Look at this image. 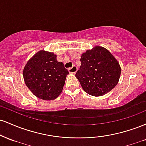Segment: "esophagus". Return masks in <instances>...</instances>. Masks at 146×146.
I'll list each match as a JSON object with an SVG mask.
<instances>
[{
    "mask_svg": "<svg viewBox=\"0 0 146 146\" xmlns=\"http://www.w3.org/2000/svg\"><path fill=\"white\" fill-rule=\"evenodd\" d=\"M77 71H78V68L75 66H73L71 68H68V72H69L70 73H73V74L76 73Z\"/></svg>",
    "mask_w": 146,
    "mask_h": 146,
    "instance_id": "obj_1",
    "label": "esophagus"
}]
</instances>
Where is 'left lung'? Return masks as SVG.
I'll list each match as a JSON object with an SVG mask.
<instances>
[{
    "label": "left lung",
    "instance_id": "8db88e82",
    "mask_svg": "<svg viewBox=\"0 0 146 146\" xmlns=\"http://www.w3.org/2000/svg\"><path fill=\"white\" fill-rule=\"evenodd\" d=\"M82 64L75 74L86 93L99 97L106 94L118 84L121 75L119 62L108 49L95 46L82 54Z\"/></svg>",
    "mask_w": 146,
    "mask_h": 146
}]
</instances>
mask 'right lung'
Instances as JSON below:
<instances>
[{
  "instance_id": "obj_1",
  "label": "right lung",
  "mask_w": 146,
  "mask_h": 146,
  "mask_svg": "<svg viewBox=\"0 0 146 146\" xmlns=\"http://www.w3.org/2000/svg\"><path fill=\"white\" fill-rule=\"evenodd\" d=\"M53 53L40 50L30 58L23 69L26 86L37 98L53 100L63 89L68 73Z\"/></svg>"
}]
</instances>
